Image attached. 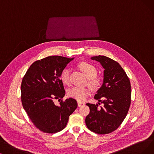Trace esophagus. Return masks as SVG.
<instances>
[{
	"label": "esophagus",
	"instance_id": "obj_1",
	"mask_svg": "<svg viewBox=\"0 0 154 154\" xmlns=\"http://www.w3.org/2000/svg\"><path fill=\"white\" fill-rule=\"evenodd\" d=\"M84 103H83V102H79V101H78V107H81V106H82L83 105H84Z\"/></svg>",
	"mask_w": 154,
	"mask_h": 154
}]
</instances>
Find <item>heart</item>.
Listing matches in <instances>:
<instances>
[{"mask_svg": "<svg viewBox=\"0 0 154 154\" xmlns=\"http://www.w3.org/2000/svg\"><path fill=\"white\" fill-rule=\"evenodd\" d=\"M78 66L85 75L90 78V83L92 87L94 88L98 87L100 83V81L95 76L97 74L96 67L86 61L79 63ZM60 79L64 85H69L70 83V70L68 68H65L62 71L60 75ZM91 94V91L88 88L73 87L67 91V95L69 97L80 102L84 101Z\"/></svg>", "mask_w": 154, "mask_h": 154, "instance_id": "1", "label": "heart"}]
</instances>
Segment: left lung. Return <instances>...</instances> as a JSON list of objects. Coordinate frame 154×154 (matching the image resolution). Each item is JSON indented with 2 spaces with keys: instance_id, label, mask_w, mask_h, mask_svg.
<instances>
[{
  "instance_id": "obj_1",
  "label": "left lung",
  "mask_w": 154,
  "mask_h": 154,
  "mask_svg": "<svg viewBox=\"0 0 154 154\" xmlns=\"http://www.w3.org/2000/svg\"><path fill=\"white\" fill-rule=\"evenodd\" d=\"M91 59L100 62L105 69L103 83L94 97L103 106L87 103L90 113L85 123L95 133L108 134L118 128L128 112L131 97L130 81L122 67L113 59L104 56Z\"/></svg>"
}]
</instances>
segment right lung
Returning a JSON list of instances; mask_svg holds the SVG:
<instances>
[{
    "label": "right lung",
    "instance_id": "1",
    "mask_svg": "<svg viewBox=\"0 0 154 154\" xmlns=\"http://www.w3.org/2000/svg\"><path fill=\"white\" fill-rule=\"evenodd\" d=\"M72 59L54 56L36 60L22 79L23 107L35 126L42 132L63 130L77 108L74 98L63 100L66 92L60 79L61 72ZM56 99L60 102L59 106L54 103Z\"/></svg>",
    "mask_w": 154,
    "mask_h": 154
}]
</instances>
